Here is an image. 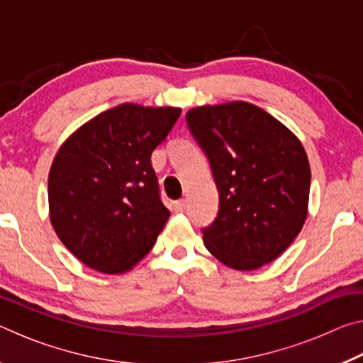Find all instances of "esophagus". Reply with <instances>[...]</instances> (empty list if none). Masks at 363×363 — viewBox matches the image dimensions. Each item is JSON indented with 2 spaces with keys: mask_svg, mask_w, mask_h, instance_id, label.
Segmentation results:
<instances>
[{
  "mask_svg": "<svg viewBox=\"0 0 363 363\" xmlns=\"http://www.w3.org/2000/svg\"><path fill=\"white\" fill-rule=\"evenodd\" d=\"M186 200H176V201H173V208H174V211H177V213H182L184 210H186Z\"/></svg>",
  "mask_w": 363,
  "mask_h": 363,
  "instance_id": "34e87169",
  "label": "esophagus"
}]
</instances>
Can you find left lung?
I'll return each mask as SVG.
<instances>
[{
	"instance_id": "8db88e82",
	"label": "left lung",
	"mask_w": 363,
	"mask_h": 363,
	"mask_svg": "<svg viewBox=\"0 0 363 363\" xmlns=\"http://www.w3.org/2000/svg\"><path fill=\"white\" fill-rule=\"evenodd\" d=\"M186 121L219 192L218 216L201 230L206 250L237 270L277 259L307 216L311 168L303 144L248 102L196 107Z\"/></svg>"
}]
</instances>
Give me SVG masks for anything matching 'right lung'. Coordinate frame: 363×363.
Here are the masks:
<instances>
[{
	"label": "right lung",
	"instance_id": "right-lung-1",
	"mask_svg": "<svg viewBox=\"0 0 363 363\" xmlns=\"http://www.w3.org/2000/svg\"><path fill=\"white\" fill-rule=\"evenodd\" d=\"M181 108L121 104L65 140L48 181L51 223L73 256L121 274L149 253L169 218L150 157Z\"/></svg>",
	"mask_w": 363,
	"mask_h": 363
}]
</instances>
